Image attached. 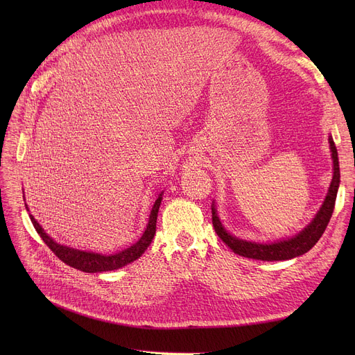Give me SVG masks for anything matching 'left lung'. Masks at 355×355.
Returning <instances> with one entry per match:
<instances>
[{
    "label": "left lung",
    "mask_w": 355,
    "mask_h": 355,
    "mask_svg": "<svg viewBox=\"0 0 355 355\" xmlns=\"http://www.w3.org/2000/svg\"><path fill=\"white\" fill-rule=\"evenodd\" d=\"M329 146H331V153H332V161H334V177L329 185L328 194L325 197V201L322 204V207L320 211L316 213L315 218L309 223V225L295 237H291L288 240H281V241H275V243L269 245H260V243H253V241H246V240H240L237 237H233L230 233L225 230V227L221 226L220 218L217 217L214 204L211 207V220H213V226L217 233V236L225 241V243L237 254L250 257V259H257V260H288L293 259L296 256H301L311 250L316 241L321 239L324 234L329 218L334 213V206H335V200H337V193L340 187V164H338V153L337 148H335V144L332 138L329 137Z\"/></svg>",
    "instance_id": "left-lung-1"
}]
</instances>
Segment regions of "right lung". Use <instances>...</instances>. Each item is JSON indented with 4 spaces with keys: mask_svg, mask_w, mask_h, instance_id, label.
<instances>
[{
    "mask_svg": "<svg viewBox=\"0 0 355 355\" xmlns=\"http://www.w3.org/2000/svg\"><path fill=\"white\" fill-rule=\"evenodd\" d=\"M161 200H162V194H159V197L155 200L154 207L151 210V216H149V221L148 226L142 234V237L137 241L135 245H132L130 248L115 253V254H109V256H103L99 253H92V252H82V250H74L71 248H66V246H60L55 243V241L49 237L44 230L42 229V226L39 223L35 221V218L33 216H30L33 226L35 229V232L40 234V237L43 239L44 243L50 248V250L58 256L62 262H64L66 265L82 270V272H87V273H96V272H106V270H115L119 269L122 266H126L128 263L134 262L138 257L142 256V253L148 249V246L151 245V241L155 236V229H157V217H158V210L161 206Z\"/></svg>",
    "mask_w": 355,
    "mask_h": 355,
    "instance_id": "right-lung-1",
    "label": "right lung"
}]
</instances>
